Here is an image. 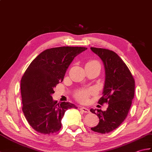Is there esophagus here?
<instances>
[{
	"label": "esophagus",
	"mask_w": 152,
	"mask_h": 152,
	"mask_svg": "<svg viewBox=\"0 0 152 152\" xmlns=\"http://www.w3.org/2000/svg\"><path fill=\"white\" fill-rule=\"evenodd\" d=\"M80 109H81L83 112V113H89V110L88 109V108H85V107H81V108H80Z\"/></svg>",
	"instance_id": "obj_1"
}]
</instances>
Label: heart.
<instances>
[{"label": "heart", "mask_w": 152, "mask_h": 152, "mask_svg": "<svg viewBox=\"0 0 152 152\" xmlns=\"http://www.w3.org/2000/svg\"><path fill=\"white\" fill-rule=\"evenodd\" d=\"M87 64H98L100 65L99 63L95 61V60H92V61H88ZM94 92H95V90L93 88H82V89L76 91L75 93V96L79 101L85 102L88 101L90 95L94 94Z\"/></svg>", "instance_id": "b5f03b06"}]
</instances>
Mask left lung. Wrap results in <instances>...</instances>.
<instances>
[{
  "label": "left lung",
  "instance_id": "obj_1",
  "mask_svg": "<svg viewBox=\"0 0 152 152\" xmlns=\"http://www.w3.org/2000/svg\"><path fill=\"white\" fill-rule=\"evenodd\" d=\"M91 49L102 59L105 68L103 95L99 104H108L106 111L90 110L99 118V124L91 129L101 134L109 133L126 118L134 96L135 81L127 65L113 51L97 48Z\"/></svg>",
  "mask_w": 152,
  "mask_h": 152
}]
</instances>
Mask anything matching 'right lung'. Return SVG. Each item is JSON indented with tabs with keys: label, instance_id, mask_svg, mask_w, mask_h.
Instances as JSON below:
<instances>
[{
	"label": "right lung",
	"instance_id": "right-lung-1",
	"mask_svg": "<svg viewBox=\"0 0 152 152\" xmlns=\"http://www.w3.org/2000/svg\"><path fill=\"white\" fill-rule=\"evenodd\" d=\"M85 47L64 46L45 50L31 62L21 83L22 111L34 130L53 134L61 128V119L69 108H77L69 102L53 101V88L62 82L67 69Z\"/></svg>",
	"mask_w": 152,
	"mask_h": 152
}]
</instances>
